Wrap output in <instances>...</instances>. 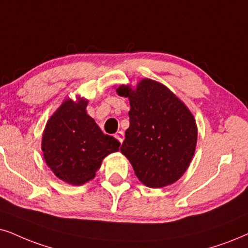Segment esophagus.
<instances>
[{"instance_id": "34e87169", "label": "esophagus", "mask_w": 248, "mask_h": 248, "mask_svg": "<svg viewBox=\"0 0 248 248\" xmlns=\"http://www.w3.org/2000/svg\"><path fill=\"white\" fill-rule=\"evenodd\" d=\"M114 137H115V139H117L120 143H122V140H124V134H122V131H118V133L114 135Z\"/></svg>"}]
</instances>
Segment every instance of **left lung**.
Returning <instances> with one entry per match:
<instances>
[{
    "label": "left lung",
    "instance_id": "obj_1",
    "mask_svg": "<svg viewBox=\"0 0 248 248\" xmlns=\"http://www.w3.org/2000/svg\"><path fill=\"white\" fill-rule=\"evenodd\" d=\"M130 103L129 128L120 151L144 186L164 187L180 180L192 160L196 120L186 104L164 84L143 79L136 89H117Z\"/></svg>",
    "mask_w": 248,
    "mask_h": 248
}]
</instances>
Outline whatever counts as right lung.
<instances>
[{"mask_svg": "<svg viewBox=\"0 0 248 248\" xmlns=\"http://www.w3.org/2000/svg\"><path fill=\"white\" fill-rule=\"evenodd\" d=\"M88 101L66 99L50 117L42 136L46 164L58 178L82 186L95 177L103 159L119 151L120 143L105 135L87 114Z\"/></svg>", "mask_w": 248, "mask_h": 248, "instance_id": "add662e5", "label": "right lung"}]
</instances>
